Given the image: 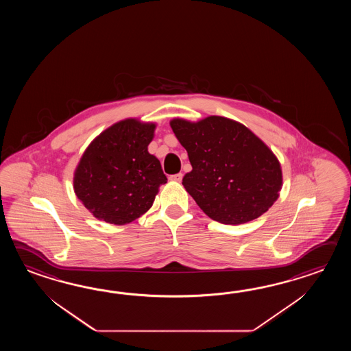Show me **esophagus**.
I'll list each match as a JSON object with an SVG mask.
<instances>
[{
	"label": "esophagus",
	"instance_id": "esophagus-1",
	"mask_svg": "<svg viewBox=\"0 0 351 351\" xmlns=\"http://www.w3.org/2000/svg\"><path fill=\"white\" fill-rule=\"evenodd\" d=\"M182 178H183V174H182V173H177V174H173V176H171V177H169V179H171V180H173V182H180V180H182Z\"/></svg>",
	"mask_w": 351,
	"mask_h": 351
}]
</instances>
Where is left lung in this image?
<instances>
[{
	"label": "left lung",
	"instance_id": "8db88e82",
	"mask_svg": "<svg viewBox=\"0 0 351 351\" xmlns=\"http://www.w3.org/2000/svg\"><path fill=\"white\" fill-rule=\"evenodd\" d=\"M169 124L192 165L182 184L209 218L247 223L277 201L281 165L243 124L217 115L199 121L176 118Z\"/></svg>",
	"mask_w": 351,
	"mask_h": 351
}]
</instances>
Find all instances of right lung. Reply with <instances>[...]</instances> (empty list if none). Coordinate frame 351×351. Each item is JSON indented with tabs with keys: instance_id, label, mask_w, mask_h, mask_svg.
<instances>
[{
	"instance_id": "right-lung-1",
	"label": "right lung",
	"mask_w": 351,
	"mask_h": 351,
	"mask_svg": "<svg viewBox=\"0 0 351 351\" xmlns=\"http://www.w3.org/2000/svg\"><path fill=\"white\" fill-rule=\"evenodd\" d=\"M156 123L120 120L90 143L74 173V191L85 208L106 223H130L152 207L167 183L148 152Z\"/></svg>"
}]
</instances>
